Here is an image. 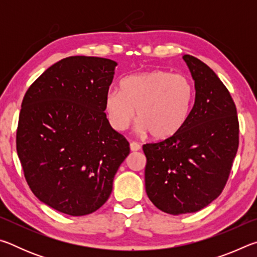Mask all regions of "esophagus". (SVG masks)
<instances>
[{"mask_svg": "<svg viewBox=\"0 0 257 257\" xmlns=\"http://www.w3.org/2000/svg\"><path fill=\"white\" fill-rule=\"evenodd\" d=\"M130 150H132L133 152H137L141 150V145H139L136 142H132L130 143Z\"/></svg>", "mask_w": 257, "mask_h": 257, "instance_id": "obj_1", "label": "esophagus"}]
</instances>
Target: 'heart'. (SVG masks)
Here are the masks:
<instances>
[{
  "mask_svg": "<svg viewBox=\"0 0 257 257\" xmlns=\"http://www.w3.org/2000/svg\"><path fill=\"white\" fill-rule=\"evenodd\" d=\"M194 85L188 77L163 69L136 73L120 82V93L105 96L108 122L124 132L135 119L141 133L167 139L184 127L194 103Z\"/></svg>",
  "mask_w": 257,
  "mask_h": 257,
  "instance_id": "b5f03b06",
  "label": "heart"
}]
</instances>
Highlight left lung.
Here are the masks:
<instances>
[{"label": "left lung", "instance_id": "8db88e82", "mask_svg": "<svg viewBox=\"0 0 257 257\" xmlns=\"http://www.w3.org/2000/svg\"><path fill=\"white\" fill-rule=\"evenodd\" d=\"M195 80V103L172 137L143 146L145 189L172 215L202 210L222 193L239 145L237 108L215 72L195 56H182Z\"/></svg>", "mask_w": 257, "mask_h": 257}]
</instances>
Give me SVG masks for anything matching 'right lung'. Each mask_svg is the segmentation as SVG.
<instances>
[{
	"label": "right lung",
	"instance_id": "1",
	"mask_svg": "<svg viewBox=\"0 0 257 257\" xmlns=\"http://www.w3.org/2000/svg\"><path fill=\"white\" fill-rule=\"evenodd\" d=\"M115 61L69 56L51 66L26 92L17 153L35 196L64 214L81 216L110 197L129 143L105 114Z\"/></svg>",
	"mask_w": 257,
	"mask_h": 257
}]
</instances>
